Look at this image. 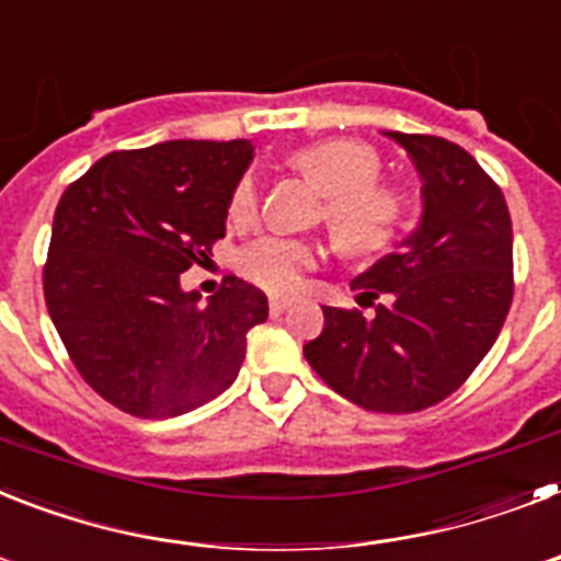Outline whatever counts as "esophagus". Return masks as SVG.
Listing matches in <instances>:
<instances>
[{
    "mask_svg": "<svg viewBox=\"0 0 561 561\" xmlns=\"http://www.w3.org/2000/svg\"><path fill=\"white\" fill-rule=\"evenodd\" d=\"M290 305L288 296H271V313H282Z\"/></svg>",
    "mask_w": 561,
    "mask_h": 561,
    "instance_id": "34e87169",
    "label": "esophagus"
}]
</instances>
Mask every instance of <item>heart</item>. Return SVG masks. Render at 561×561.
<instances>
[{
    "instance_id": "heart-1",
    "label": "heart",
    "mask_w": 561,
    "mask_h": 561,
    "mask_svg": "<svg viewBox=\"0 0 561 561\" xmlns=\"http://www.w3.org/2000/svg\"><path fill=\"white\" fill-rule=\"evenodd\" d=\"M288 163L311 178L325 195V227L334 244L348 256H375L394 241L407 216V198L398 186L380 184V158L368 144L352 138L313 140L290 152ZM259 207L253 178H244L230 198V221L248 225ZM317 248L308 241L265 236L244 248L239 265L244 276L276 294L299 285L305 271L317 265Z\"/></svg>"
}]
</instances>
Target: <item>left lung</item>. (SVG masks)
I'll return each instance as SVG.
<instances>
[{"label": "left lung", "mask_w": 561, "mask_h": 561, "mask_svg": "<svg viewBox=\"0 0 561 561\" xmlns=\"http://www.w3.org/2000/svg\"><path fill=\"white\" fill-rule=\"evenodd\" d=\"M421 178V221L357 273V302L383 296L366 320L322 308L305 359L336 394L371 412H421L453 394L507 320L513 227L507 202L467 149L435 135L383 131Z\"/></svg>", "instance_id": "1"}]
</instances>
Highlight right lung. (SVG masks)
I'll list each match as a JSON object with an SVG mask.
<instances>
[{"label": "right lung", "instance_id": "add662e5", "mask_svg": "<svg viewBox=\"0 0 561 561\" xmlns=\"http://www.w3.org/2000/svg\"><path fill=\"white\" fill-rule=\"evenodd\" d=\"M253 144L163 140L100 158L54 213L45 305L77 371L138 417H178L239 377L267 296L230 276L202 296L181 273L225 236Z\"/></svg>", "mask_w": 561, "mask_h": 561}]
</instances>
